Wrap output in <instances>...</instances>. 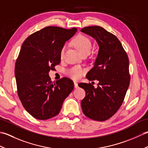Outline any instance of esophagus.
<instances>
[{
    "instance_id": "34e87169",
    "label": "esophagus",
    "mask_w": 148,
    "mask_h": 148,
    "mask_svg": "<svg viewBox=\"0 0 148 148\" xmlns=\"http://www.w3.org/2000/svg\"><path fill=\"white\" fill-rule=\"evenodd\" d=\"M74 87L76 88H77L78 87V84H77V83L76 82H75V81L74 82Z\"/></svg>"
}]
</instances>
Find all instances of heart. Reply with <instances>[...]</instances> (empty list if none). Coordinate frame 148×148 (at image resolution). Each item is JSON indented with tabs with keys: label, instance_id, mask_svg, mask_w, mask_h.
I'll return each instance as SVG.
<instances>
[{
	"label": "heart",
	"instance_id": "obj_1",
	"mask_svg": "<svg viewBox=\"0 0 148 148\" xmlns=\"http://www.w3.org/2000/svg\"><path fill=\"white\" fill-rule=\"evenodd\" d=\"M74 45L76 46L78 51L82 55L84 54H89L92 48V43L91 40L85 36L79 35L77 36L73 40ZM66 51V45H64L60 49V56L63 58L65 56ZM85 69L80 66H74L68 71V74L71 77L74 79H79L85 74Z\"/></svg>",
	"mask_w": 148,
	"mask_h": 148
}]
</instances>
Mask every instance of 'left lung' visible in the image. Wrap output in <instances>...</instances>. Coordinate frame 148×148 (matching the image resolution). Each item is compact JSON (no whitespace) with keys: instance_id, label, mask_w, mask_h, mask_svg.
I'll return each instance as SVG.
<instances>
[{"instance_id":"left-lung-1","label":"left lung","mask_w":148,"mask_h":148,"mask_svg":"<svg viewBox=\"0 0 148 148\" xmlns=\"http://www.w3.org/2000/svg\"><path fill=\"white\" fill-rule=\"evenodd\" d=\"M81 31L95 39L99 46L94 67L86 75L88 80L99 83L97 88L90 83L79 84L86 92L81 108L88 118L106 121L118 111L124 100L130 80L129 60L117 37L103 28L90 26Z\"/></svg>"}]
</instances>
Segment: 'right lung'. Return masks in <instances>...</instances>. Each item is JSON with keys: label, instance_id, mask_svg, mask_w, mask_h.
Masks as SVG:
<instances>
[{"label": "right lung", "instance_id": "right-lung-1", "mask_svg": "<svg viewBox=\"0 0 148 148\" xmlns=\"http://www.w3.org/2000/svg\"><path fill=\"white\" fill-rule=\"evenodd\" d=\"M76 31V28L47 27L31 34L21 46L14 69L17 93L34 118L45 120L57 115L74 89L71 79L52 82L48 72L60 64L62 47Z\"/></svg>", "mask_w": 148, "mask_h": 148}]
</instances>
